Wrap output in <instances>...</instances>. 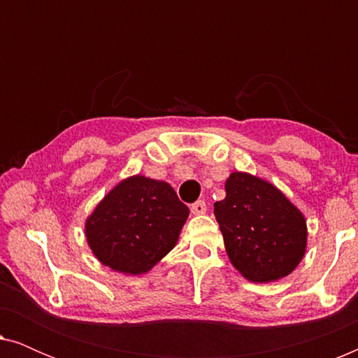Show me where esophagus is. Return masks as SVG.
Wrapping results in <instances>:
<instances>
[{"label":"esophagus","instance_id":"esophagus-1","mask_svg":"<svg viewBox=\"0 0 358 358\" xmlns=\"http://www.w3.org/2000/svg\"><path fill=\"white\" fill-rule=\"evenodd\" d=\"M190 210H192L194 215H203L205 212H207V203H205L203 200H199V202L192 203V207H190Z\"/></svg>","mask_w":358,"mask_h":358}]
</instances>
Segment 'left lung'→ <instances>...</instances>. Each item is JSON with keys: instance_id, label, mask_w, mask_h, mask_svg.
I'll list each match as a JSON object with an SVG mask.
<instances>
[{"instance_id": "1", "label": "left lung", "mask_w": 358, "mask_h": 358, "mask_svg": "<svg viewBox=\"0 0 358 358\" xmlns=\"http://www.w3.org/2000/svg\"><path fill=\"white\" fill-rule=\"evenodd\" d=\"M224 192L213 212L233 267L254 283L290 275L308 246L301 210L272 182L243 171L228 176Z\"/></svg>"}]
</instances>
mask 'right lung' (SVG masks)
<instances>
[{
	"label": "right lung",
	"instance_id": "obj_1",
	"mask_svg": "<svg viewBox=\"0 0 358 358\" xmlns=\"http://www.w3.org/2000/svg\"><path fill=\"white\" fill-rule=\"evenodd\" d=\"M189 208L164 180L135 174L115 184L85 223L102 266L125 275L150 272L179 241Z\"/></svg>",
	"mask_w": 358,
	"mask_h": 358
}]
</instances>
